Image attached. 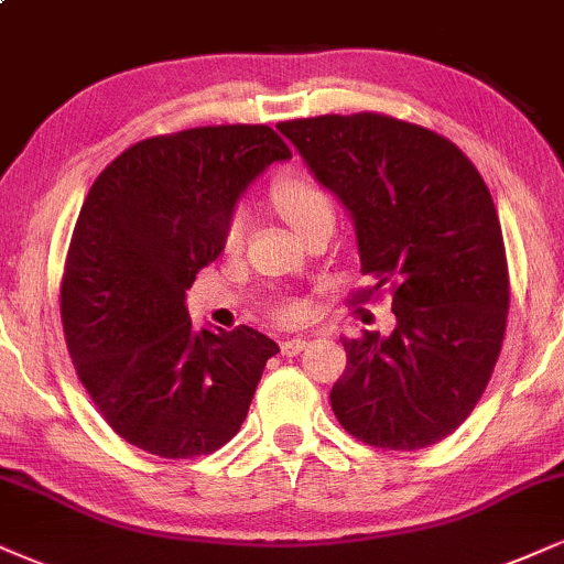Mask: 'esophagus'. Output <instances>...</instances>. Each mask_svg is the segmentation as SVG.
Instances as JSON below:
<instances>
[{"label":"esophagus","instance_id":"1","mask_svg":"<svg viewBox=\"0 0 564 564\" xmlns=\"http://www.w3.org/2000/svg\"><path fill=\"white\" fill-rule=\"evenodd\" d=\"M305 345L308 343H305L303 337H288L280 343V350H282V356H297V352L305 350Z\"/></svg>","mask_w":564,"mask_h":564}]
</instances>
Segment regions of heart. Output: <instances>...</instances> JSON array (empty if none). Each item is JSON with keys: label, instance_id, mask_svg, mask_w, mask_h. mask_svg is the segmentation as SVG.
<instances>
[{"label": "heart", "instance_id": "b5f03b06", "mask_svg": "<svg viewBox=\"0 0 564 564\" xmlns=\"http://www.w3.org/2000/svg\"><path fill=\"white\" fill-rule=\"evenodd\" d=\"M271 200H274V208L280 212V217L288 221L290 227L295 229L297 235H303L314 221L324 217H335L332 212V200L326 196V191L316 183L314 177L303 175V172H290V175L280 177L271 187ZM242 240V217L235 214L229 219L225 229V248L235 250ZM303 316L301 303H282L276 305V318L282 322H295V318Z\"/></svg>", "mask_w": 564, "mask_h": 564}]
</instances>
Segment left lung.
Instances as JSON below:
<instances>
[{
    "label": "left lung",
    "instance_id": "1",
    "mask_svg": "<svg viewBox=\"0 0 564 564\" xmlns=\"http://www.w3.org/2000/svg\"><path fill=\"white\" fill-rule=\"evenodd\" d=\"M276 128L350 212L373 290L392 284V335L343 339L337 421L381 449L442 442L481 400L505 339L510 276L489 187L447 138L387 115Z\"/></svg>",
    "mask_w": 564,
    "mask_h": 564
}]
</instances>
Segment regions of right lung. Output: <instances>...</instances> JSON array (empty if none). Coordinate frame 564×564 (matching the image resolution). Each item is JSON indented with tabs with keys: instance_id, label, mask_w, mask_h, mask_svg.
<instances>
[{
	"instance_id": "add662e5",
	"label": "right lung",
	"mask_w": 564,
	"mask_h": 564,
	"mask_svg": "<svg viewBox=\"0 0 564 564\" xmlns=\"http://www.w3.org/2000/svg\"><path fill=\"white\" fill-rule=\"evenodd\" d=\"M288 143L214 124L130 145L90 185L62 274V326L104 421L151 455H212L238 434L274 339L196 332L185 290L225 248L242 191Z\"/></svg>"
}]
</instances>
